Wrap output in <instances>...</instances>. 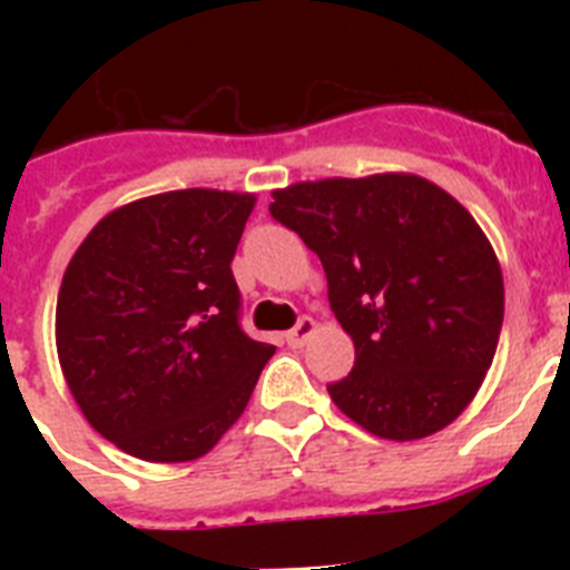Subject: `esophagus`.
<instances>
[{"mask_svg":"<svg viewBox=\"0 0 570 570\" xmlns=\"http://www.w3.org/2000/svg\"><path fill=\"white\" fill-rule=\"evenodd\" d=\"M316 328H320V325H316V322L311 320V316H302V320L296 322L294 328H291L288 334H285V342H288L291 347H302V345H305V342L311 340V336L316 334Z\"/></svg>","mask_w":570,"mask_h":570,"instance_id":"1","label":"esophagus"}]
</instances>
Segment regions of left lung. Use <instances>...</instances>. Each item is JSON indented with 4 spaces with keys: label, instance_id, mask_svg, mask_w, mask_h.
<instances>
[{
    "label": "left lung",
    "instance_id": "left-lung-1",
    "mask_svg": "<svg viewBox=\"0 0 570 570\" xmlns=\"http://www.w3.org/2000/svg\"><path fill=\"white\" fill-rule=\"evenodd\" d=\"M271 216L328 276L331 311L356 347L328 385L380 440L431 436L471 405L500 342V259L471 214L416 174L316 179L274 190Z\"/></svg>",
    "mask_w": 570,
    "mask_h": 570
}]
</instances>
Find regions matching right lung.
I'll use <instances>...</instances> for the list:
<instances>
[{
	"label": "right lung",
	"instance_id": "1",
	"mask_svg": "<svg viewBox=\"0 0 570 570\" xmlns=\"http://www.w3.org/2000/svg\"><path fill=\"white\" fill-rule=\"evenodd\" d=\"M254 194L145 196L85 236L57 299V354L94 431L145 462L199 460L276 347L239 328L230 274Z\"/></svg>",
	"mask_w": 570,
	"mask_h": 570
}]
</instances>
